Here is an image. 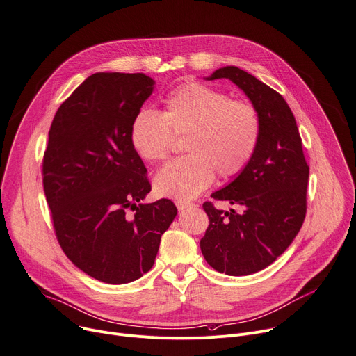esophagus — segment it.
I'll list each match as a JSON object with an SVG mask.
<instances>
[{
  "instance_id": "obj_1",
  "label": "esophagus",
  "mask_w": 356,
  "mask_h": 356,
  "mask_svg": "<svg viewBox=\"0 0 356 356\" xmlns=\"http://www.w3.org/2000/svg\"><path fill=\"white\" fill-rule=\"evenodd\" d=\"M175 205H177L178 211H185V209H191V208H193V207H195V204H191V202H184V201H178Z\"/></svg>"
}]
</instances>
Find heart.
<instances>
[{
  "mask_svg": "<svg viewBox=\"0 0 356 356\" xmlns=\"http://www.w3.org/2000/svg\"><path fill=\"white\" fill-rule=\"evenodd\" d=\"M173 131L188 134L185 156L168 163L154 179L158 196L189 201L215 178L239 174L250 161L260 137L256 107L202 83L188 82L164 99L163 111H138L130 124V144L144 161L168 155Z\"/></svg>",
  "mask_w": 356,
  "mask_h": 356,
  "instance_id": "obj_1",
  "label": "heart"
}]
</instances>
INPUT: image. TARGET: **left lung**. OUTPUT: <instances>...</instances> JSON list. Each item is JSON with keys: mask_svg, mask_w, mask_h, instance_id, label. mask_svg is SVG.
Segmentation results:
<instances>
[{"mask_svg": "<svg viewBox=\"0 0 356 356\" xmlns=\"http://www.w3.org/2000/svg\"><path fill=\"white\" fill-rule=\"evenodd\" d=\"M229 79L245 92L260 117V137L248 165L212 193L242 212L204 204L209 226L201 250L211 267L227 275H248L282 256L300 232L307 211L309 168L291 108L280 93L253 74L225 66L207 81Z\"/></svg>", "mask_w": 356, "mask_h": 356, "instance_id": "obj_1", "label": "left lung"}]
</instances>
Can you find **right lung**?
Listing matches in <instances>:
<instances>
[{
    "label": "right lung",
    "instance_id": "right-lung-1",
    "mask_svg": "<svg viewBox=\"0 0 356 356\" xmlns=\"http://www.w3.org/2000/svg\"><path fill=\"white\" fill-rule=\"evenodd\" d=\"M154 85L144 73H95L60 104L49 130L42 175L58 242L76 267L108 284L152 267L178 212L170 200L141 204L151 185L130 124Z\"/></svg>",
    "mask_w": 356,
    "mask_h": 356
}]
</instances>
